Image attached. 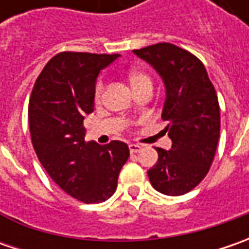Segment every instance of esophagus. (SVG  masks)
<instances>
[{"label":"esophagus","mask_w":249,"mask_h":249,"mask_svg":"<svg viewBox=\"0 0 249 249\" xmlns=\"http://www.w3.org/2000/svg\"><path fill=\"white\" fill-rule=\"evenodd\" d=\"M129 149L130 152H139L140 149H141V145H139V144H130Z\"/></svg>","instance_id":"1"}]
</instances>
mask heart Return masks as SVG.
I'll list each match as a JSON object with an SVG mask.
<instances>
[{
    "instance_id": "1",
    "label": "heart",
    "mask_w": 249,
    "mask_h": 249,
    "mask_svg": "<svg viewBox=\"0 0 249 249\" xmlns=\"http://www.w3.org/2000/svg\"><path fill=\"white\" fill-rule=\"evenodd\" d=\"M129 79L133 90L140 87V86H144V84H151V79L148 77V74H145L144 72H140V71H133V72L130 73ZM102 94H104V83L98 82L97 83V87H95V101L97 102L101 101Z\"/></svg>"
}]
</instances>
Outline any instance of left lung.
Masks as SVG:
<instances>
[{"label":"left lung","instance_id":"8db88e82","mask_svg":"<svg viewBox=\"0 0 249 249\" xmlns=\"http://www.w3.org/2000/svg\"><path fill=\"white\" fill-rule=\"evenodd\" d=\"M165 84L162 119L172 148H155L158 162L148 170L152 187L165 196H183L206 176L215 157L220 110L215 87L196 55L169 43L134 50Z\"/></svg>","mask_w":249,"mask_h":249}]
</instances>
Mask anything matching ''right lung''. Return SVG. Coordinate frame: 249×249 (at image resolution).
<instances>
[{
	"mask_svg": "<svg viewBox=\"0 0 249 249\" xmlns=\"http://www.w3.org/2000/svg\"><path fill=\"white\" fill-rule=\"evenodd\" d=\"M119 53H61L37 77L29 102L34 151L47 173L69 196L95 204L116 190L129 147L122 141L86 142L83 120L94 110L95 83Z\"/></svg>",
	"mask_w": 249,
	"mask_h": 249,
	"instance_id": "obj_1",
	"label": "right lung"
}]
</instances>
